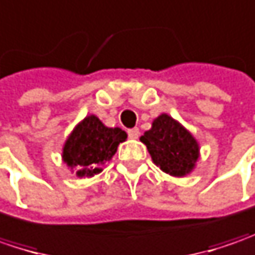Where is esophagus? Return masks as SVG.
Here are the masks:
<instances>
[{"label":"esophagus","mask_w":255,"mask_h":255,"mask_svg":"<svg viewBox=\"0 0 255 255\" xmlns=\"http://www.w3.org/2000/svg\"><path fill=\"white\" fill-rule=\"evenodd\" d=\"M128 137L131 139H137L139 137V129L138 128H131L128 129Z\"/></svg>","instance_id":"1"}]
</instances>
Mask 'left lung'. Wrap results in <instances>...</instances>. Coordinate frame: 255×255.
Returning a JSON list of instances; mask_svg holds the SVG:
<instances>
[{
    "label": "left lung",
    "instance_id": "obj_1",
    "mask_svg": "<svg viewBox=\"0 0 255 255\" xmlns=\"http://www.w3.org/2000/svg\"><path fill=\"white\" fill-rule=\"evenodd\" d=\"M152 162L172 177L191 174L200 158V144L183 124L162 113L154 118L151 128L139 137Z\"/></svg>",
    "mask_w": 255,
    "mask_h": 255
}]
</instances>
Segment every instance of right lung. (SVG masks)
<instances>
[{"instance_id":"add662e5","label":"right lung","mask_w":255,"mask_h":255,"mask_svg":"<svg viewBox=\"0 0 255 255\" xmlns=\"http://www.w3.org/2000/svg\"><path fill=\"white\" fill-rule=\"evenodd\" d=\"M126 139V131L107 127L98 117L90 114L68 134L61 158L77 177H94L103 171L101 167L114 157L118 145Z\"/></svg>"}]
</instances>
